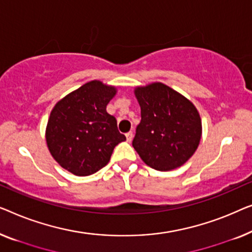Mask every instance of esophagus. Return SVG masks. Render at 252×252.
Instances as JSON below:
<instances>
[{"instance_id":"1","label":"esophagus","mask_w":252,"mask_h":252,"mask_svg":"<svg viewBox=\"0 0 252 252\" xmlns=\"http://www.w3.org/2000/svg\"><path fill=\"white\" fill-rule=\"evenodd\" d=\"M126 141H127V143H130V141L132 140V137H133V133H132V131H130V132L126 133Z\"/></svg>"}]
</instances>
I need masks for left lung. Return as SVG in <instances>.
Returning a JSON list of instances; mask_svg holds the SVG:
<instances>
[{
    "instance_id": "left-lung-1",
    "label": "left lung",
    "mask_w": 252,
    "mask_h": 252,
    "mask_svg": "<svg viewBox=\"0 0 252 252\" xmlns=\"http://www.w3.org/2000/svg\"><path fill=\"white\" fill-rule=\"evenodd\" d=\"M134 94L140 105L141 121L132 146L148 166L158 171L179 168L195 153L202 123L189 99L165 84L138 87Z\"/></svg>"
}]
</instances>
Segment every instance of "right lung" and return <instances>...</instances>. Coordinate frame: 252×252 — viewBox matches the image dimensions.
I'll list each match as a JSON object with an SVG mask.
<instances>
[{"instance_id":"add662e5","label":"right lung","mask_w":252,"mask_h":252,"mask_svg":"<svg viewBox=\"0 0 252 252\" xmlns=\"http://www.w3.org/2000/svg\"><path fill=\"white\" fill-rule=\"evenodd\" d=\"M116 89L90 81L57 102L49 118L45 139L55 160L73 175L97 172L111 160L116 145L126 140L106 106Z\"/></svg>"}]
</instances>
